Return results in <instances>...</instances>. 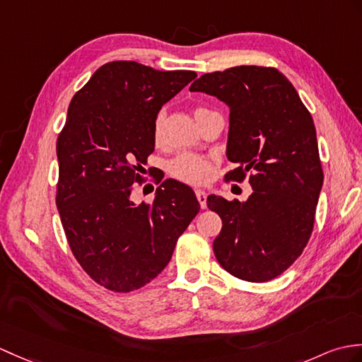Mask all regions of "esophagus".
Here are the masks:
<instances>
[{"instance_id":"34e87169","label":"esophagus","mask_w":362,"mask_h":362,"mask_svg":"<svg viewBox=\"0 0 362 362\" xmlns=\"http://www.w3.org/2000/svg\"><path fill=\"white\" fill-rule=\"evenodd\" d=\"M196 197H197V200H199L200 208L205 209V208H206V192H205L204 189H197V191H196Z\"/></svg>"}]
</instances>
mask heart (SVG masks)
Listing matches in <instances>:
<instances>
[{
	"label": "heart",
	"mask_w": 362,
	"mask_h": 362,
	"mask_svg": "<svg viewBox=\"0 0 362 362\" xmlns=\"http://www.w3.org/2000/svg\"><path fill=\"white\" fill-rule=\"evenodd\" d=\"M204 111V109L199 107L196 109V112ZM162 126H163V114H157L156 120H154V137L156 140L160 139L162 134ZM170 171L174 175L175 179L189 183V185H200L205 183L209 177H211L213 173V166L209 163L208 158L197 156V154H180L179 157H175L174 160L170 165Z\"/></svg>",
	"instance_id": "b5f03b06"
}]
</instances>
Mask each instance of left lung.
<instances>
[{"label":"left lung","instance_id":"8db88e82","mask_svg":"<svg viewBox=\"0 0 362 362\" xmlns=\"http://www.w3.org/2000/svg\"><path fill=\"white\" fill-rule=\"evenodd\" d=\"M189 90L230 107L226 157L236 168L225 179L242 182L250 173L253 188L245 202L206 199L222 219L213 243L217 262L242 281H272L300 256L313 231L324 173L312 115L274 67L205 74Z\"/></svg>","mask_w":362,"mask_h":362}]
</instances>
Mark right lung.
<instances>
[{
    "label": "right lung",
    "instance_id": "add662e5",
    "mask_svg": "<svg viewBox=\"0 0 362 362\" xmlns=\"http://www.w3.org/2000/svg\"><path fill=\"white\" fill-rule=\"evenodd\" d=\"M196 77L111 62L71 100L57 140V208L72 255L107 290L128 293L153 281L199 213L194 191L173 179L157 180L151 205L131 200L154 151L158 111Z\"/></svg>",
    "mask_w": 362,
    "mask_h": 362
}]
</instances>
